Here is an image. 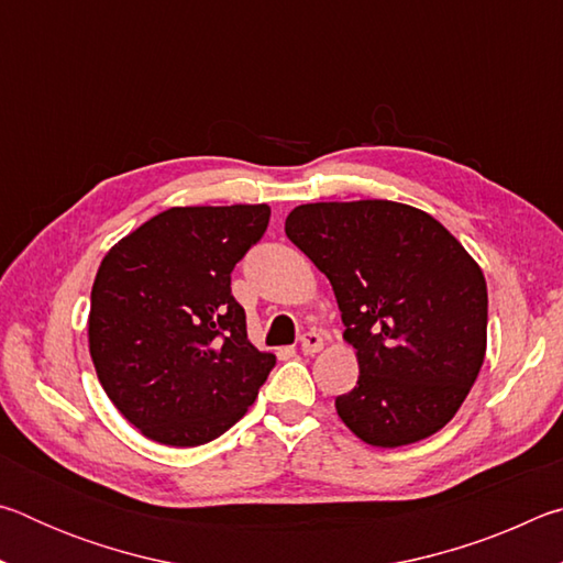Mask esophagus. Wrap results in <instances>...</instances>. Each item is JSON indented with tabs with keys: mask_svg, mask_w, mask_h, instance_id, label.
<instances>
[{
	"mask_svg": "<svg viewBox=\"0 0 563 563\" xmlns=\"http://www.w3.org/2000/svg\"><path fill=\"white\" fill-rule=\"evenodd\" d=\"M300 350L305 352V355H316V352L322 350V338L312 330L305 332V335L300 338Z\"/></svg>",
	"mask_w": 563,
	"mask_h": 563,
	"instance_id": "1",
	"label": "esophagus"
}]
</instances>
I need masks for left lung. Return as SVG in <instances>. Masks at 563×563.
I'll return each instance as SVG.
<instances>
[{
  "label": "left lung",
  "instance_id": "8db88e82",
  "mask_svg": "<svg viewBox=\"0 0 563 563\" xmlns=\"http://www.w3.org/2000/svg\"><path fill=\"white\" fill-rule=\"evenodd\" d=\"M285 235L335 290L360 377L335 399L373 446L427 440L470 395L487 352V280L462 243L395 201L305 203Z\"/></svg>",
  "mask_w": 563,
  "mask_h": 563
}]
</instances>
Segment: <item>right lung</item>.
<instances>
[{
  "label": "right lung",
  "instance_id": "obj_1",
  "mask_svg": "<svg viewBox=\"0 0 563 563\" xmlns=\"http://www.w3.org/2000/svg\"><path fill=\"white\" fill-rule=\"evenodd\" d=\"M271 208H168L111 247L91 288L89 350L103 393L148 440L198 446L255 402L275 355L251 345L231 292Z\"/></svg>",
  "mask_w": 563,
  "mask_h": 563
}]
</instances>
